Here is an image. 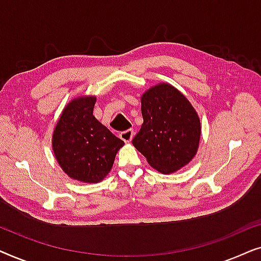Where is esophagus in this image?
Here are the masks:
<instances>
[{
	"instance_id": "34e87169",
	"label": "esophagus",
	"mask_w": 261,
	"mask_h": 261,
	"mask_svg": "<svg viewBox=\"0 0 261 261\" xmlns=\"http://www.w3.org/2000/svg\"><path fill=\"white\" fill-rule=\"evenodd\" d=\"M133 137H134V132H133V129H127V130H123V132H121V134H120V138L122 139V140L124 141V142H129L132 139H133Z\"/></svg>"
}]
</instances>
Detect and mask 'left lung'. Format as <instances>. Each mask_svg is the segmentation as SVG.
<instances>
[{
  "label": "left lung",
  "instance_id": "obj_1",
  "mask_svg": "<svg viewBox=\"0 0 261 261\" xmlns=\"http://www.w3.org/2000/svg\"><path fill=\"white\" fill-rule=\"evenodd\" d=\"M144 123L133 145L152 167L172 173L194 158L201 123L190 102L170 84H159L141 97Z\"/></svg>",
  "mask_w": 261,
  "mask_h": 261
}]
</instances>
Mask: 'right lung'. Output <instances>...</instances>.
<instances>
[{
  "label": "right lung",
  "instance_id": "1",
  "mask_svg": "<svg viewBox=\"0 0 261 261\" xmlns=\"http://www.w3.org/2000/svg\"><path fill=\"white\" fill-rule=\"evenodd\" d=\"M96 97H80L66 106L52 138L53 152L73 179L97 183L112 169L124 142L92 115Z\"/></svg>",
  "mask_w": 261,
  "mask_h": 261
}]
</instances>
